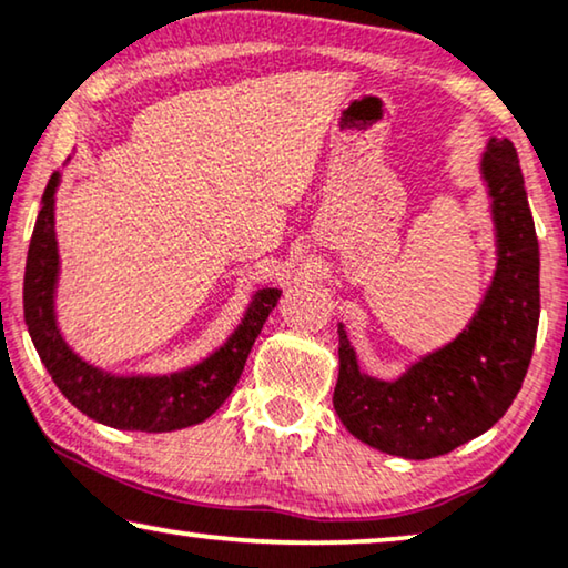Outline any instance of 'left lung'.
<instances>
[{
  "mask_svg": "<svg viewBox=\"0 0 568 568\" xmlns=\"http://www.w3.org/2000/svg\"><path fill=\"white\" fill-rule=\"evenodd\" d=\"M478 173L491 201L496 268L468 325L390 379L359 367L338 323L333 408L379 453L429 460L480 437L507 414L530 367L540 321V251L517 150L491 136Z\"/></svg>",
  "mask_w": 568,
  "mask_h": 568,
  "instance_id": "left-lung-1",
  "label": "left lung"
}]
</instances>
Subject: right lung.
<instances>
[{
	"label": "right lung",
	"instance_id": "right-lung-1",
	"mask_svg": "<svg viewBox=\"0 0 568 568\" xmlns=\"http://www.w3.org/2000/svg\"><path fill=\"white\" fill-rule=\"evenodd\" d=\"M61 173L45 185L33 237L28 247L22 310L43 367L64 398L92 422L123 432H178L216 414L243 375L245 359L258 338L282 290L261 286L253 292L237 328L204 359L173 372H111L84 359L59 325L57 294L61 258L57 240V191Z\"/></svg>",
	"mask_w": 568,
	"mask_h": 568
}]
</instances>
